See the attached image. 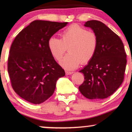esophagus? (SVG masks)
<instances>
[{"label":"esophagus","mask_w":132,"mask_h":132,"mask_svg":"<svg viewBox=\"0 0 132 132\" xmlns=\"http://www.w3.org/2000/svg\"><path fill=\"white\" fill-rule=\"evenodd\" d=\"M73 71H65V74L67 75H70L71 74H73Z\"/></svg>","instance_id":"esophagus-1"}]
</instances>
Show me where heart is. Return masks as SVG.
I'll return each mask as SVG.
<instances>
[{
    "instance_id": "b5f03b06",
    "label": "heart",
    "mask_w": 132,
    "mask_h": 132,
    "mask_svg": "<svg viewBox=\"0 0 132 132\" xmlns=\"http://www.w3.org/2000/svg\"><path fill=\"white\" fill-rule=\"evenodd\" d=\"M61 39L52 37L48 39L47 47L55 60L59 61L65 52L69 53L60 61L61 66L67 69L77 68L80 63L86 64L95 55L98 47V38L94 32L77 24L70 25L60 34Z\"/></svg>"
}]
</instances>
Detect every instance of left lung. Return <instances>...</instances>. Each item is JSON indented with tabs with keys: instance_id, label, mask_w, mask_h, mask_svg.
Here are the masks:
<instances>
[{
	"instance_id": "left-lung-1",
	"label": "left lung",
	"mask_w": 132,
	"mask_h": 132,
	"mask_svg": "<svg viewBox=\"0 0 132 132\" xmlns=\"http://www.w3.org/2000/svg\"><path fill=\"white\" fill-rule=\"evenodd\" d=\"M85 26L93 30L98 43L93 59L80 71L85 80L79 89L86 98L101 100L113 94L123 82L126 53L120 38L104 23L90 20Z\"/></svg>"
}]
</instances>
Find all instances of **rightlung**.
<instances>
[{"label":"right lung","mask_w":132,"mask_h":132,"mask_svg":"<svg viewBox=\"0 0 132 132\" xmlns=\"http://www.w3.org/2000/svg\"><path fill=\"white\" fill-rule=\"evenodd\" d=\"M67 22L35 20L19 32L12 42L8 59V72L14 91L34 104L53 95L56 83L65 71L47 47L48 39Z\"/></svg>","instance_id":"1"}]
</instances>
